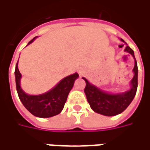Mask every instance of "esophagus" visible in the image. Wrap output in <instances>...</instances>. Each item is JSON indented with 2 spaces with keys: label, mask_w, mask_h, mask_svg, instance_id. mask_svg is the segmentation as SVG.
I'll list each match as a JSON object with an SVG mask.
<instances>
[{
  "label": "esophagus",
  "mask_w": 150,
  "mask_h": 150,
  "mask_svg": "<svg viewBox=\"0 0 150 150\" xmlns=\"http://www.w3.org/2000/svg\"><path fill=\"white\" fill-rule=\"evenodd\" d=\"M79 75H80V76H84V75H85V71L80 70V71H79Z\"/></svg>",
  "instance_id": "1"
}]
</instances>
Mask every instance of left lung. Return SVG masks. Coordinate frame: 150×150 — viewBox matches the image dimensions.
Returning a JSON list of instances; mask_svg holds the SVG:
<instances>
[{"mask_svg": "<svg viewBox=\"0 0 150 150\" xmlns=\"http://www.w3.org/2000/svg\"><path fill=\"white\" fill-rule=\"evenodd\" d=\"M121 40L126 45L125 52L129 53L134 59V67L133 69V77L129 83V89L121 93H109L93 85L86 77H82V79L86 81L85 93L91 109L95 112L108 117L116 116L123 112L133 100L137 88L138 69L134 57V52L130 47L128 46L124 40L121 39Z\"/></svg>", "mask_w": 150, "mask_h": 150, "instance_id": "left-lung-1", "label": "left lung"}]
</instances>
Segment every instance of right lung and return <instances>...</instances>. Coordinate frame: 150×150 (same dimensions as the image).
Here are the masks:
<instances>
[{
    "label": "right lung",
    "mask_w": 150,
    "mask_h": 150,
    "mask_svg": "<svg viewBox=\"0 0 150 150\" xmlns=\"http://www.w3.org/2000/svg\"><path fill=\"white\" fill-rule=\"evenodd\" d=\"M29 41L26 46L32 44L36 38ZM21 74L18 69V62L15 69L16 86L20 100L26 110L38 117L47 118L59 114L64 108L68 95L74 87L76 79L79 77L77 73L69 75L62 79L53 88L44 93L31 95L26 93L21 86Z\"/></svg>",
    "instance_id": "1"
}]
</instances>
